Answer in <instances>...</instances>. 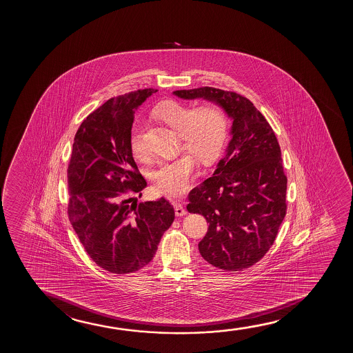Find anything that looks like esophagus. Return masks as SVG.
Returning <instances> with one entry per match:
<instances>
[{
	"label": "esophagus",
	"mask_w": 353,
	"mask_h": 353,
	"mask_svg": "<svg viewBox=\"0 0 353 353\" xmlns=\"http://www.w3.org/2000/svg\"><path fill=\"white\" fill-rule=\"evenodd\" d=\"M174 213H176L177 217H182L184 214H187V210L183 208V205L174 203Z\"/></svg>",
	"instance_id": "esophagus-1"
}]
</instances>
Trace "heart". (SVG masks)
I'll return each instance as SVG.
<instances>
[{
    "mask_svg": "<svg viewBox=\"0 0 353 353\" xmlns=\"http://www.w3.org/2000/svg\"><path fill=\"white\" fill-rule=\"evenodd\" d=\"M155 116L179 134L182 145L201 163L208 164L217 158L225 145L228 118L216 103L194 105L166 101L155 110ZM129 145L134 158L145 161L148 158L143 141V126L136 124L130 131ZM196 174L195 160L184 155L179 159L160 163L153 172L155 187L168 196H179L189 188Z\"/></svg>",
    "mask_w": 353,
    "mask_h": 353,
    "instance_id": "b5f03b06",
    "label": "heart"
}]
</instances>
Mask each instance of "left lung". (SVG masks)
I'll return each instance as SVG.
<instances>
[{"mask_svg": "<svg viewBox=\"0 0 353 353\" xmlns=\"http://www.w3.org/2000/svg\"><path fill=\"white\" fill-rule=\"evenodd\" d=\"M172 94L216 103L232 121L222 159L190 192L187 210L208 221V234L199 242L205 261L225 271L247 269L270 250L285 216L280 145L261 112L236 92L203 87Z\"/></svg>", "mask_w": 353, "mask_h": 353, "instance_id": "1", "label": "left lung"}]
</instances>
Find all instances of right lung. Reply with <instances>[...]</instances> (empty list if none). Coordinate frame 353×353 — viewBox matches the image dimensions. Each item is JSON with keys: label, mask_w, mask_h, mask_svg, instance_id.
<instances>
[{"label": "right lung", "mask_w": 353, "mask_h": 353, "mask_svg": "<svg viewBox=\"0 0 353 353\" xmlns=\"http://www.w3.org/2000/svg\"><path fill=\"white\" fill-rule=\"evenodd\" d=\"M155 89L110 99L87 117L73 141L68 165V217L89 256L113 274L147 265L174 223L164 198L131 203L126 192L147 187L137 172L129 136L134 114Z\"/></svg>", "instance_id": "right-lung-1"}]
</instances>
